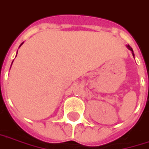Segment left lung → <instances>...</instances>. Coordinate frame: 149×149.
Here are the masks:
<instances>
[{
    "label": "left lung",
    "mask_w": 149,
    "mask_h": 149,
    "mask_svg": "<svg viewBox=\"0 0 149 149\" xmlns=\"http://www.w3.org/2000/svg\"><path fill=\"white\" fill-rule=\"evenodd\" d=\"M126 47H128L129 50H130V51L132 52V55H133V56H135V54H134V52H133V49H132V48L130 47V45H126Z\"/></svg>",
    "instance_id": "left-lung-1"
}]
</instances>
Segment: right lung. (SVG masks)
<instances>
[{"mask_svg": "<svg viewBox=\"0 0 149 149\" xmlns=\"http://www.w3.org/2000/svg\"><path fill=\"white\" fill-rule=\"evenodd\" d=\"M23 43H24V42H22V43H21V44H20V46H19V47H21V45H22V44H23ZM17 54H18V52H17ZM16 56H17V55H16ZM13 62H12V64H13ZM10 68H11V67H10Z\"/></svg>", "mask_w": 149, "mask_h": 149, "instance_id": "obj_1", "label": "right lung"}]
</instances>
